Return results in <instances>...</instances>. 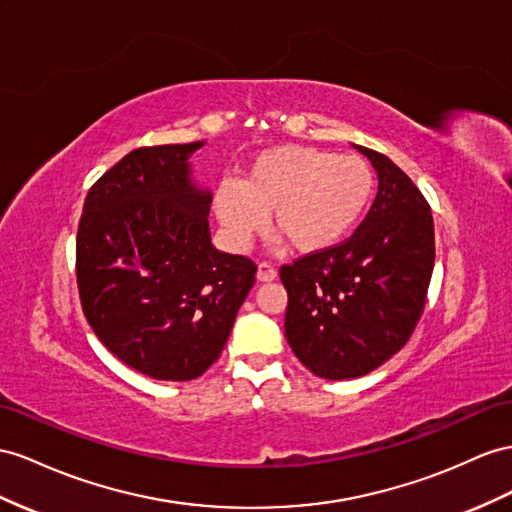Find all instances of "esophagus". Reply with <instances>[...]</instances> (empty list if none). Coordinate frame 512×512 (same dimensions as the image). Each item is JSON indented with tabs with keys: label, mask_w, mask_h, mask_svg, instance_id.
Listing matches in <instances>:
<instances>
[{
	"label": "esophagus",
	"mask_w": 512,
	"mask_h": 512,
	"mask_svg": "<svg viewBox=\"0 0 512 512\" xmlns=\"http://www.w3.org/2000/svg\"><path fill=\"white\" fill-rule=\"evenodd\" d=\"M257 279L264 281V283H270L277 279V270H274L272 264H268V261H261L259 268H257Z\"/></svg>",
	"instance_id": "1"
}]
</instances>
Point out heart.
Returning <instances> with one entry per match:
<instances>
[{"label":"heart","mask_w":512,"mask_h":512,"mask_svg":"<svg viewBox=\"0 0 512 512\" xmlns=\"http://www.w3.org/2000/svg\"><path fill=\"white\" fill-rule=\"evenodd\" d=\"M339 201H342V196H339L337 190H331V192L329 190H318V192H313L309 199H307V203H313V212H316V214L324 212V209H329V212H333V209L339 207ZM279 225H281L285 235H290V238H296V229H300V225H298V222H294V218L283 214L279 218ZM342 225H344V218H337V227L335 229H339Z\"/></svg>","instance_id":"heart-1"}]
</instances>
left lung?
Here are the masks:
<instances>
[{"instance_id": "8db88e82", "label": "left lung", "mask_w": 512, "mask_h": 512, "mask_svg": "<svg viewBox=\"0 0 512 512\" xmlns=\"http://www.w3.org/2000/svg\"><path fill=\"white\" fill-rule=\"evenodd\" d=\"M203 144L127 153L88 190L77 227L88 324L112 355L157 381L205 374L255 283L251 259L212 244V192L192 170Z\"/></svg>"}]
</instances>
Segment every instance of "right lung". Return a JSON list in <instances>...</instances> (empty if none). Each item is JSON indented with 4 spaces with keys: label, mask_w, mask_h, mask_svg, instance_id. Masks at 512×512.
Returning a JSON list of instances; mask_svg holds the SVG:
<instances>
[{
    "label": "right lung",
    "mask_w": 512,
    "mask_h": 512,
    "mask_svg": "<svg viewBox=\"0 0 512 512\" xmlns=\"http://www.w3.org/2000/svg\"><path fill=\"white\" fill-rule=\"evenodd\" d=\"M361 153L378 177L370 212L337 240V218H346L370 179V168H352L333 183L339 207L316 218V251L279 272L287 342L305 368L333 381L374 372L409 342L435 264V227L422 192L387 155Z\"/></svg>",
    "instance_id": "add662e5"
}]
</instances>
